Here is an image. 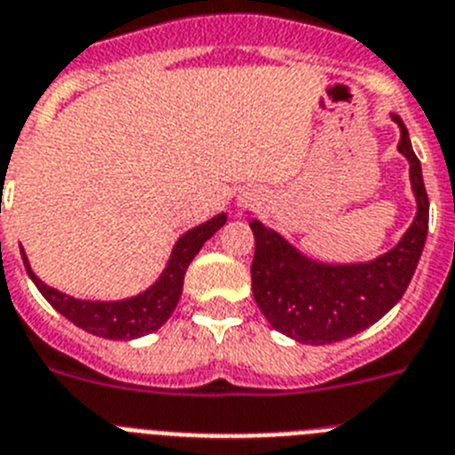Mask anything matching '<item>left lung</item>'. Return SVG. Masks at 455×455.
<instances>
[{
  "label": "left lung",
  "instance_id": "left-lung-1",
  "mask_svg": "<svg viewBox=\"0 0 455 455\" xmlns=\"http://www.w3.org/2000/svg\"><path fill=\"white\" fill-rule=\"evenodd\" d=\"M398 151L410 162L417 217L401 243L371 263L327 266L299 254L293 244L260 222H251L254 260L251 291L259 309L276 331L309 346L343 341L378 323L403 298L428 233V195L421 162L414 156L401 116Z\"/></svg>",
  "mask_w": 455,
  "mask_h": 455
}]
</instances>
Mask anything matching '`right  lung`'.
Instances as JSON below:
<instances>
[{
  "label": "right lung",
  "instance_id": "1",
  "mask_svg": "<svg viewBox=\"0 0 455 455\" xmlns=\"http://www.w3.org/2000/svg\"><path fill=\"white\" fill-rule=\"evenodd\" d=\"M224 222H227V215L222 212V215H215L208 222L183 233L173 247L172 259H169L160 279L151 288H146L144 293L128 299H118V302H91V299H75L66 293H59L57 288L43 283L31 272L25 250H20V254L25 260L27 275L31 276V282L36 283L43 298L52 304L59 314L66 315L70 323L86 330L89 334L114 339V341H130V339H140L144 334L160 330L169 321V315L173 314L180 293H183V279L188 266L199 254L205 240L211 238L215 231H220Z\"/></svg>",
  "mask_w": 455,
  "mask_h": 455
}]
</instances>
